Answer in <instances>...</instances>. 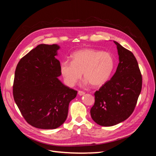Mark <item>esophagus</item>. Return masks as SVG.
Here are the masks:
<instances>
[{
  "mask_svg": "<svg viewBox=\"0 0 156 156\" xmlns=\"http://www.w3.org/2000/svg\"><path fill=\"white\" fill-rule=\"evenodd\" d=\"M84 94H85V93H84V92H82V91H79L78 92V94L79 96H83V95H84Z\"/></svg>",
  "mask_w": 156,
  "mask_h": 156,
  "instance_id": "34e87169",
  "label": "esophagus"
}]
</instances>
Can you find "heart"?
I'll list each match as a JSON object with an SVG mask.
<instances>
[{
    "label": "heart",
    "mask_w": 156,
    "mask_h": 156,
    "mask_svg": "<svg viewBox=\"0 0 156 156\" xmlns=\"http://www.w3.org/2000/svg\"><path fill=\"white\" fill-rule=\"evenodd\" d=\"M71 58L72 62L64 60L60 66L64 81L70 87L81 78L82 73L84 83L101 87L108 81L115 68V60L111 53L94 49L77 51Z\"/></svg>",
    "instance_id": "1"
}]
</instances>
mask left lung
<instances>
[{
    "instance_id": "8db88e82",
    "label": "left lung",
    "mask_w": 156,
    "mask_h": 156,
    "mask_svg": "<svg viewBox=\"0 0 156 156\" xmlns=\"http://www.w3.org/2000/svg\"><path fill=\"white\" fill-rule=\"evenodd\" d=\"M119 63L114 75L94 94L92 120L101 126L124 122L133 112L142 88V76L135 56L118 42Z\"/></svg>"
}]
</instances>
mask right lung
Instances as JSON below:
<instances>
[{
    "label": "right lung",
    "instance_id": "1",
    "mask_svg": "<svg viewBox=\"0 0 156 156\" xmlns=\"http://www.w3.org/2000/svg\"><path fill=\"white\" fill-rule=\"evenodd\" d=\"M60 46L40 44L20 60L15 72L13 94L26 121L36 128L56 129L68 116L69 103L77 92L61 82Z\"/></svg>",
    "mask_w": 156,
    "mask_h": 156
}]
</instances>
